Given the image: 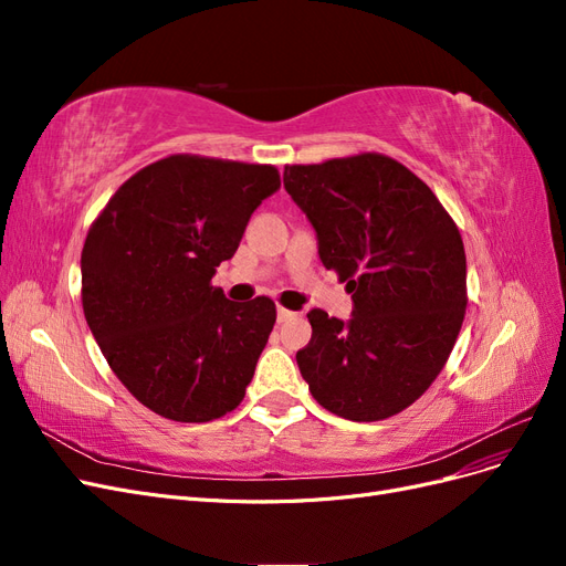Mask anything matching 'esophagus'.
Masks as SVG:
<instances>
[{"mask_svg": "<svg viewBox=\"0 0 566 566\" xmlns=\"http://www.w3.org/2000/svg\"><path fill=\"white\" fill-rule=\"evenodd\" d=\"M295 316H297V312H290V310H285V306H279V323L290 321V318H295Z\"/></svg>", "mask_w": 566, "mask_h": 566, "instance_id": "esophagus-1", "label": "esophagus"}]
</instances>
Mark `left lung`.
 <instances>
[{"label":"left lung","instance_id":"left-lung-1","mask_svg":"<svg viewBox=\"0 0 566 566\" xmlns=\"http://www.w3.org/2000/svg\"><path fill=\"white\" fill-rule=\"evenodd\" d=\"M283 184L316 229L323 266L354 300L349 323L310 312L302 378L339 418L401 413L447 366L465 318L468 264L453 217L382 153L285 165Z\"/></svg>","mask_w":566,"mask_h":566}]
</instances>
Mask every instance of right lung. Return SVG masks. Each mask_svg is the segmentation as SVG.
<instances>
[{"label": "right lung", "instance_id": "add662e5", "mask_svg": "<svg viewBox=\"0 0 566 566\" xmlns=\"http://www.w3.org/2000/svg\"><path fill=\"white\" fill-rule=\"evenodd\" d=\"M273 165L175 153L117 188L82 248V310L132 397L167 420L210 422L245 397L276 304L212 285L250 214L279 191Z\"/></svg>", "mask_w": 566, "mask_h": 566}]
</instances>
